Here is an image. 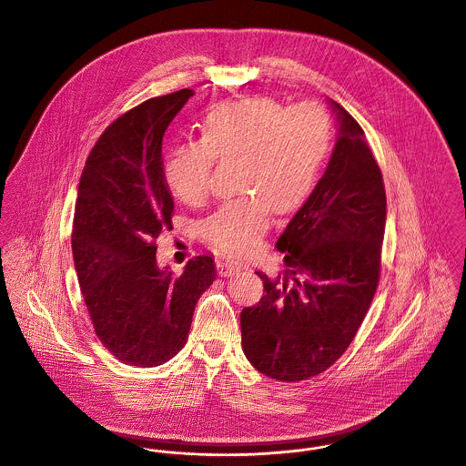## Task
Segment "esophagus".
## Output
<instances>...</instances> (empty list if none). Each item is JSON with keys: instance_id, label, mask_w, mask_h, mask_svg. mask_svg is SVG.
<instances>
[{"instance_id": "obj_1", "label": "esophagus", "mask_w": 466, "mask_h": 466, "mask_svg": "<svg viewBox=\"0 0 466 466\" xmlns=\"http://www.w3.org/2000/svg\"><path fill=\"white\" fill-rule=\"evenodd\" d=\"M217 270H218L220 276H231V274L240 270V266L235 264V262H229V260H218L217 262Z\"/></svg>"}]
</instances>
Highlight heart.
<instances>
[{
  "label": "heart",
  "instance_id": "1",
  "mask_svg": "<svg viewBox=\"0 0 466 466\" xmlns=\"http://www.w3.org/2000/svg\"><path fill=\"white\" fill-rule=\"evenodd\" d=\"M332 139L329 115L316 104L287 107L270 98H240L217 106L204 122L200 141L177 147L168 181L177 198L200 206L208 199L213 163L238 161V192L204 226L208 246L229 255H251L270 222L272 209L287 213L312 192Z\"/></svg>",
  "mask_w": 466,
  "mask_h": 466
}]
</instances>
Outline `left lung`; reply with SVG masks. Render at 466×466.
I'll list each match as a JSON object with an SVG mask.
<instances>
[{
    "label": "left lung",
    "instance_id": "8db88e82",
    "mask_svg": "<svg viewBox=\"0 0 466 466\" xmlns=\"http://www.w3.org/2000/svg\"><path fill=\"white\" fill-rule=\"evenodd\" d=\"M339 137L314 192L278 238L283 274L240 314L242 348L266 377L299 382L329 370L360 329L379 287L386 229L382 172L357 120L330 102Z\"/></svg>",
    "mask_w": 466,
    "mask_h": 466
}]
</instances>
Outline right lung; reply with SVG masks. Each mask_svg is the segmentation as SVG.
Segmentation results:
<instances>
[{
  "instance_id": "1",
  "label": "right lung",
  "mask_w": 466,
  "mask_h": 466,
  "mask_svg": "<svg viewBox=\"0 0 466 466\" xmlns=\"http://www.w3.org/2000/svg\"><path fill=\"white\" fill-rule=\"evenodd\" d=\"M192 89L154 96L116 118L95 143L78 183L71 249L100 342L124 364L159 366L187 344L200 294L217 276L208 255L181 276L156 262L174 200L161 143Z\"/></svg>"
}]
</instances>
